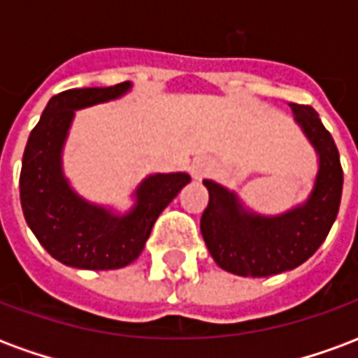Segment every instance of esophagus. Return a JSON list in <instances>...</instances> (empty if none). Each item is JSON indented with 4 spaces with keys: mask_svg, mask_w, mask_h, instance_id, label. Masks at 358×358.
I'll return each mask as SVG.
<instances>
[{
    "mask_svg": "<svg viewBox=\"0 0 358 358\" xmlns=\"http://www.w3.org/2000/svg\"><path fill=\"white\" fill-rule=\"evenodd\" d=\"M207 169H209V163L205 159H194V163L189 166V172H192L194 178H201L203 174L207 172Z\"/></svg>",
    "mask_w": 358,
    "mask_h": 358,
    "instance_id": "34e87169",
    "label": "esophagus"
}]
</instances>
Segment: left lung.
Instances as JSON below:
<instances>
[{
    "mask_svg": "<svg viewBox=\"0 0 358 358\" xmlns=\"http://www.w3.org/2000/svg\"><path fill=\"white\" fill-rule=\"evenodd\" d=\"M318 155V172L307 201L276 217L248 209L236 192L213 180L209 205L203 210L201 234L215 263L238 276L263 278L297 268L315 255L338 217L343 171L331 134L324 128L313 107L289 103Z\"/></svg>",
    "mask_w": 358,
    "mask_h": 358,
    "instance_id": "left-lung-1",
    "label": "left lung"
}]
</instances>
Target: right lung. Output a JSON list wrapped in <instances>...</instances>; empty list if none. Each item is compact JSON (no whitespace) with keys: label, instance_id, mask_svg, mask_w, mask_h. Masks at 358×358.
<instances>
[{"label":"right lung","instance_id":"1","mask_svg":"<svg viewBox=\"0 0 358 358\" xmlns=\"http://www.w3.org/2000/svg\"><path fill=\"white\" fill-rule=\"evenodd\" d=\"M132 88H74L53 95L30 132L20 169V205L27 224L53 259L84 270H115L136 261L164 207L189 184V174H149L124 215L86 201L63 172V148L74 110L118 99Z\"/></svg>","mask_w":358,"mask_h":358}]
</instances>
